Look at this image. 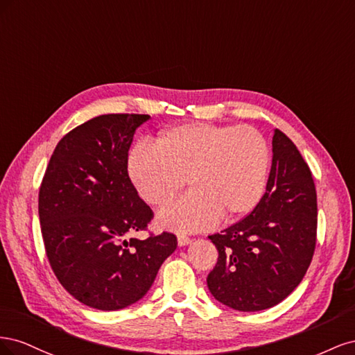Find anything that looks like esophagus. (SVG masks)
<instances>
[{
  "label": "esophagus",
  "instance_id": "obj_1",
  "mask_svg": "<svg viewBox=\"0 0 355 355\" xmlns=\"http://www.w3.org/2000/svg\"><path fill=\"white\" fill-rule=\"evenodd\" d=\"M191 241H192V240L188 237V235H185V234H179V235H178V243H179V245H188Z\"/></svg>",
  "mask_w": 355,
  "mask_h": 355
}]
</instances>
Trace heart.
<instances>
[{
  "mask_svg": "<svg viewBox=\"0 0 355 355\" xmlns=\"http://www.w3.org/2000/svg\"><path fill=\"white\" fill-rule=\"evenodd\" d=\"M271 153L253 127L182 124L167 128L157 144H136L127 168L148 204L163 207L188 185V194L159 213V223L176 231L211 228L219 219L250 213L265 194Z\"/></svg>",
  "mask_w": 355,
  "mask_h": 355,
  "instance_id": "b5f03b06",
  "label": "heart"
}]
</instances>
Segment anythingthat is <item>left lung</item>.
Listing matches in <instances>:
<instances>
[{
  "instance_id": "8db88e82",
  "label": "left lung",
  "mask_w": 355,
  "mask_h": 355,
  "mask_svg": "<svg viewBox=\"0 0 355 355\" xmlns=\"http://www.w3.org/2000/svg\"><path fill=\"white\" fill-rule=\"evenodd\" d=\"M219 252L210 293L232 309L280 304L302 282L317 240V192L296 145L275 128L262 200L245 218L209 237Z\"/></svg>"
}]
</instances>
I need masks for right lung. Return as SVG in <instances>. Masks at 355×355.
I'll return each mask as SVG.
<instances>
[{"instance_id":"right-lung-1","label":"right lung","mask_w":355,"mask_h":355,"mask_svg":"<svg viewBox=\"0 0 355 355\" xmlns=\"http://www.w3.org/2000/svg\"><path fill=\"white\" fill-rule=\"evenodd\" d=\"M144 114H106L63 136L38 194L42 241L59 283L81 304L116 311L142 299L176 250L175 234H149L154 218L128 178V149Z\"/></svg>"}]
</instances>
